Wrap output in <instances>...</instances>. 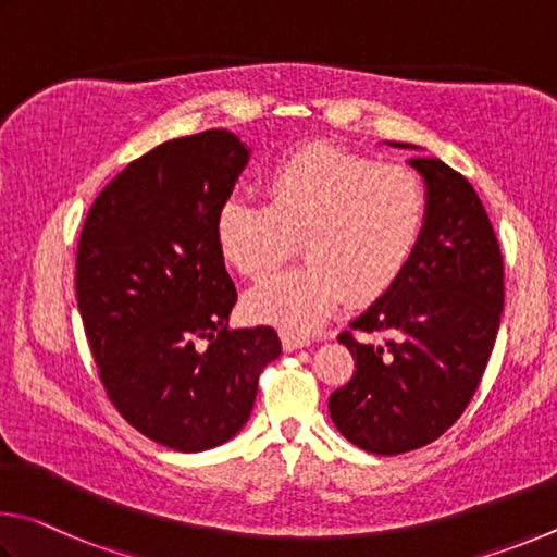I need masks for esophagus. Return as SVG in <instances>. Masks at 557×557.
<instances>
[{
	"label": "esophagus",
	"instance_id": "1",
	"mask_svg": "<svg viewBox=\"0 0 557 557\" xmlns=\"http://www.w3.org/2000/svg\"><path fill=\"white\" fill-rule=\"evenodd\" d=\"M281 345H284L286 352H296V349H304L310 345L308 337L300 335H290V333H281Z\"/></svg>",
	"mask_w": 557,
	"mask_h": 557
}]
</instances>
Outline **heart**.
Masks as SVG:
<instances>
[{"mask_svg":"<svg viewBox=\"0 0 557 557\" xmlns=\"http://www.w3.org/2000/svg\"><path fill=\"white\" fill-rule=\"evenodd\" d=\"M428 200L404 165L308 146L278 161L263 202L232 195L214 214L220 253L242 276H271L294 251L304 263L247 296V313L290 335L315 330L345 294L364 304L384 296L423 237Z\"/></svg>","mask_w":557,"mask_h":557,"instance_id":"obj_1","label":"heart"}]
</instances>
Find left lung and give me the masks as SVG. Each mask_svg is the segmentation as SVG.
<instances>
[{
  "instance_id": "obj_1",
  "label": "left lung",
  "mask_w": 557,
  "mask_h": 557,
  "mask_svg": "<svg viewBox=\"0 0 557 557\" xmlns=\"http://www.w3.org/2000/svg\"><path fill=\"white\" fill-rule=\"evenodd\" d=\"M408 165L425 185L423 237L401 278L349 323L359 333L388 335L386 343L339 335L357 372L327 401L337 431L374 455L418 450L462 416L504 310L502 249L480 195L443 161Z\"/></svg>"
}]
</instances>
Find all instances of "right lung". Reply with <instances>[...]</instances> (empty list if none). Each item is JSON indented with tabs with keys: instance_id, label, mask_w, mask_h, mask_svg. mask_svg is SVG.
<instances>
[{
	"instance_id": "add662e5",
	"label": "right lung",
	"mask_w": 557,
	"mask_h": 557,
	"mask_svg": "<svg viewBox=\"0 0 557 557\" xmlns=\"http://www.w3.org/2000/svg\"><path fill=\"white\" fill-rule=\"evenodd\" d=\"M249 156L227 129L163 141L97 195L77 244V310L107 396L178 453L237 435L281 355L273 327L227 330L237 288L214 214Z\"/></svg>"
}]
</instances>
